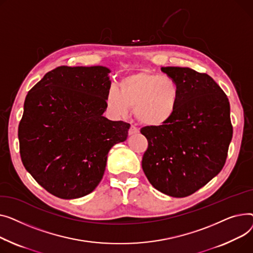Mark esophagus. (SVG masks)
<instances>
[{
	"instance_id": "obj_1",
	"label": "esophagus",
	"mask_w": 253,
	"mask_h": 253,
	"mask_svg": "<svg viewBox=\"0 0 253 253\" xmlns=\"http://www.w3.org/2000/svg\"><path fill=\"white\" fill-rule=\"evenodd\" d=\"M140 131V129L135 126H130L129 129H128V135H135V133H138Z\"/></svg>"
}]
</instances>
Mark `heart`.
I'll list each match as a JSON object with an SVG mask.
<instances>
[{"label":"heart","instance_id":"obj_1","mask_svg":"<svg viewBox=\"0 0 253 253\" xmlns=\"http://www.w3.org/2000/svg\"><path fill=\"white\" fill-rule=\"evenodd\" d=\"M180 86L167 76L141 69L128 74L111 86L106 96L108 108L117 116H126L135 108L137 120L148 126H161L174 116L180 101Z\"/></svg>","mask_w":253,"mask_h":253}]
</instances>
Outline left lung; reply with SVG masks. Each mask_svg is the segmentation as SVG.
<instances>
[{
  "mask_svg": "<svg viewBox=\"0 0 253 253\" xmlns=\"http://www.w3.org/2000/svg\"><path fill=\"white\" fill-rule=\"evenodd\" d=\"M161 71L179 84V106L168 124L141 129L148 140L142 169L156 190L182 198L224 168L233 137L230 103L209 74L173 66Z\"/></svg>",
  "mask_w": 253,
  "mask_h": 253,
  "instance_id": "1",
  "label": "left lung"
}]
</instances>
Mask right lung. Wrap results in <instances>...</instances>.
Here are the masks:
<instances>
[{
  "label": "right lung",
  "instance_id": "right-lung-1",
  "mask_svg": "<svg viewBox=\"0 0 253 253\" xmlns=\"http://www.w3.org/2000/svg\"><path fill=\"white\" fill-rule=\"evenodd\" d=\"M104 66H59L28 92L18 127L25 169L52 195L76 199L101 182L111 147L129 125L104 117L111 82Z\"/></svg>",
  "mask_w": 253,
  "mask_h": 253
}]
</instances>
